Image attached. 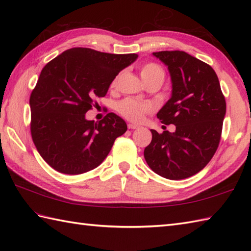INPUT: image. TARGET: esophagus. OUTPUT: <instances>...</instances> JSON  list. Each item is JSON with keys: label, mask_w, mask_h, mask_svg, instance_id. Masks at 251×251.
Returning <instances> with one entry per match:
<instances>
[{"label": "esophagus", "mask_w": 251, "mask_h": 251, "mask_svg": "<svg viewBox=\"0 0 251 251\" xmlns=\"http://www.w3.org/2000/svg\"><path fill=\"white\" fill-rule=\"evenodd\" d=\"M128 128L129 129H138L139 128V126H137L135 124H128Z\"/></svg>", "instance_id": "obj_1"}]
</instances>
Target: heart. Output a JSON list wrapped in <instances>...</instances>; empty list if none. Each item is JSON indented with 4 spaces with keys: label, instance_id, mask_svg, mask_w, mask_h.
Masks as SVG:
<instances>
[{
    "label": "heart",
    "instance_id": "b5f03b06",
    "mask_svg": "<svg viewBox=\"0 0 251 251\" xmlns=\"http://www.w3.org/2000/svg\"><path fill=\"white\" fill-rule=\"evenodd\" d=\"M140 74L143 81L157 79V81L163 83L165 78V72L163 68L153 62L147 63V65L143 66L141 68ZM115 83L116 78H114L113 82H112V86H114ZM117 111H119V113L122 116H124L128 121L140 122L143 120V117H145L147 113H150L152 111V105L148 102H143V101L126 98L117 103Z\"/></svg>",
    "mask_w": 251,
    "mask_h": 251
}]
</instances>
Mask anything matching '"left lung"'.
<instances>
[{
    "label": "left lung",
    "instance_id": "1",
    "mask_svg": "<svg viewBox=\"0 0 251 251\" xmlns=\"http://www.w3.org/2000/svg\"><path fill=\"white\" fill-rule=\"evenodd\" d=\"M168 67L172 97L158 111L175 132L151 129L145 158L154 173L170 180L189 178L210 162L219 146L226 104L214 69L181 50L153 52Z\"/></svg>",
    "mask_w": 251,
    "mask_h": 251
}]
</instances>
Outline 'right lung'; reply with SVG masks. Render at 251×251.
Listing matches in <instances>:
<instances>
[{"label": "right lung", "instance_id": "obj_1", "mask_svg": "<svg viewBox=\"0 0 251 251\" xmlns=\"http://www.w3.org/2000/svg\"><path fill=\"white\" fill-rule=\"evenodd\" d=\"M137 54H108L75 47L50 61L30 96L31 136L40 155L62 174L79 175L103 162L125 121L108 113L99 122L85 114L104 97L112 81Z\"/></svg>", "mask_w": 251, "mask_h": 251}]
</instances>
